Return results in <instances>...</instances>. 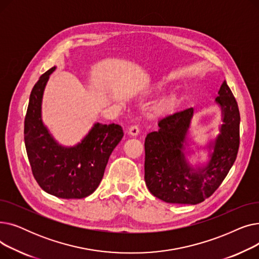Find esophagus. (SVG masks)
Returning <instances> with one entry per match:
<instances>
[{
	"instance_id": "obj_1",
	"label": "esophagus",
	"mask_w": 259,
	"mask_h": 259,
	"mask_svg": "<svg viewBox=\"0 0 259 259\" xmlns=\"http://www.w3.org/2000/svg\"><path fill=\"white\" fill-rule=\"evenodd\" d=\"M128 133H129L130 135H133V137H135V135H138V134L140 133V128H139V126H137V125L131 126V127L129 128Z\"/></svg>"
}]
</instances>
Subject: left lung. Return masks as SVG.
Segmentation results:
<instances>
[{
	"label": "left lung",
	"instance_id": "left-lung-1",
	"mask_svg": "<svg viewBox=\"0 0 259 259\" xmlns=\"http://www.w3.org/2000/svg\"><path fill=\"white\" fill-rule=\"evenodd\" d=\"M216 103L222 108L221 133L215 140L209 164L189 166L184 154L186 135L193 108L168 114L158 120V130L145 140V182L155 197L170 203L196 205L210 197L233 166L239 148L240 115L234 95L223 83Z\"/></svg>",
	"mask_w": 259,
	"mask_h": 259
}]
</instances>
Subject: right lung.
<instances>
[{
  "instance_id": "1",
  "label": "right lung",
  "mask_w": 259,
  "mask_h": 259,
  "mask_svg": "<svg viewBox=\"0 0 259 259\" xmlns=\"http://www.w3.org/2000/svg\"><path fill=\"white\" fill-rule=\"evenodd\" d=\"M52 67L33 86L24 121V140L32 174L45 192L60 198H84L99 187L113 149L124 137L119 125L94 124L74 147L59 145L40 116L42 98Z\"/></svg>"
}]
</instances>
